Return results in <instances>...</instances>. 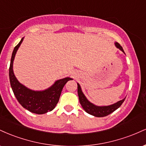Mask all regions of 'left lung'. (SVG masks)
I'll list each match as a JSON object with an SVG mask.
<instances>
[{
    "label": "left lung",
    "instance_id": "8db88e82",
    "mask_svg": "<svg viewBox=\"0 0 146 146\" xmlns=\"http://www.w3.org/2000/svg\"><path fill=\"white\" fill-rule=\"evenodd\" d=\"M115 44L117 48H119L122 52L124 53L123 48L121 47V45L119 44L118 42H115ZM78 93L79 100H80V104H81L82 106L83 109L87 113L98 117H106L107 116V115H110V113H113L115 110H116L117 108H119L120 106H121V105L123 104V102H124L125 99V98L123 99L122 100H120V101L117 102V103L113 104L110 105V106H96L93 104H92L91 102H90L88 100H87V98L85 97V95H84L82 90L81 89L80 85L78 83Z\"/></svg>",
    "mask_w": 146,
    "mask_h": 146
}]
</instances>
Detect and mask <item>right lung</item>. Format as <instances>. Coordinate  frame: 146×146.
<instances>
[{"label": "right lung", "mask_w": 146, "mask_h": 146, "mask_svg": "<svg viewBox=\"0 0 146 146\" xmlns=\"http://www.w3.org/2000/svg\"><path fill=\"white\" fill-rule=\"evenodd\" d=\"M23 38L15 46L11 55L9 72L10 84L15 97L23 108L33 113L42 115L54 109L59 101L63 87L72 78H65L57 80L51 87L40 91L31 90L20 83L14 73L13 63L16 52L23 41Z\"/></svg>", "instance_id": "1"}]
</instances>
